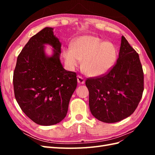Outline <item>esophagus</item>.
<instances>
[{"instance_id": "esophagus-1", "label": "esophagus", "mask_w": 155, "mask_h": 155, "mask_svg": "<svg viewBox=\"0 0 155 155\" xmlns=\"http://www.w3.org/2000/svg\"><path fill=\"white\" fill-rule=\"evenodd\" d=\"M78 83L79 84H81V85H83V84L85 83V79H84L81 76H78Z\"/></svg>"}]
</instances>
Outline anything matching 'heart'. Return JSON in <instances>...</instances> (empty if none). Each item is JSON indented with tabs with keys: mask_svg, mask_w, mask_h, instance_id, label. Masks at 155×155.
Masks as SVG:
<instances>
[{
	"mask_svg": "<svg viewBox=\"0 0 155 155\" xmlns=\"http://www.w3.org/2000/svg\"><path fill=\"white\" fill-rule=\"evenodd\" d=\"M65 63L70 68L78 67L82 61L83 71L88 76L97 77L113 67L117 50L110 42H104L97 37L83 35L75 39L71 48L63 50Z\"/></svg>",
	"mask_w": 155,
	"mask_h": 155,
	"instance_id": "heart-1",
	"label": "heart"
}]
</instances>
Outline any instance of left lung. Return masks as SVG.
I'll return each mask as SVG.
<instances>
[{"label":"left lung","mask_w":155,"mask_h":155,"mask_svg":"<svg viewBox=\"0 0 155 155\" xmlns=\"http://www.w3.org/2000/svg\"><path fill=\"white\" fill-rule=\"evenodd\" d=\"M89 107L96 119L115 123L132 114L143 91V72L139 55L124 36L119 58L104 76L87 79Z\"/></svg>","instance_id":"1"}]
</instances>
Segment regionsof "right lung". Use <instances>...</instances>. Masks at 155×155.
<instances>
[{
	"instance_id": "1",
	"label": "right lung",
	"mask_w": 155,
	"mask_h": 155,
	"mask_svg": "<svg viewBox=\"0 0 155 155\" xmlns=\"http://www.w3.org/2000/svg\"><path fill=\"white\" fill-rule=\"evenodd\" d=\"M53 28L31 37L18 55L13 73L15 99L24 113L41 125H52L67 116L77 87L76 74L65 70L60 61L61 43ZM53 48L46 54L45 45Z\"/></svg>"
}]
</instances>
